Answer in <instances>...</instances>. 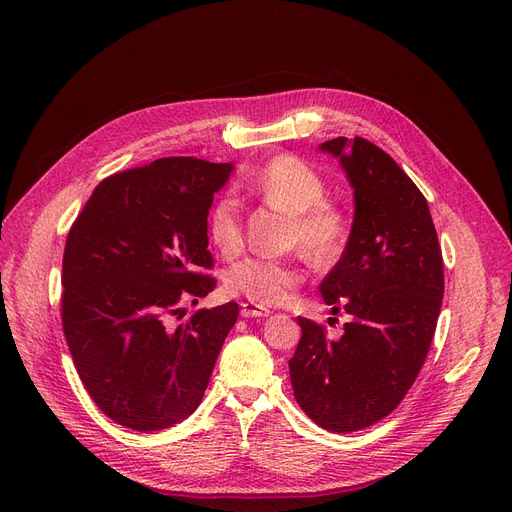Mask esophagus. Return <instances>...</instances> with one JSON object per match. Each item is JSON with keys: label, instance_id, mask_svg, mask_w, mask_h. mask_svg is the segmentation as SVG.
Segmentation results:
<instances>
[{"label": "esophagus", "instance_id": "1", "mask_svg": "<svg viewBox=\"0 0 512 512\" xmlns=\"http://www.w3.org/2000/svg\"><path fill=\"white\" fill-rule=\"evenodd\" d=\"M241 315H243L245 319L267 317V315H269V309H265V306H259V304H253V302H243V304H241Z\"/></svg>", "mask_w": 512, "mask_h": 512}]
</instances>
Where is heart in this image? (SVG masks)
Here are the masks:
<instances>
[{"label": "heart", "instance_id": "b5f03b06", "mask_svg": "<svg viewBox=\"0 0 512 512\" xmlns=\"http://www.w3.org/2000/svg\"><path fill=\"white\" fill-rule=\"evenodd\" d=\"M245 189L292 214L290 241L300 245L313 261L329 263L342 255L348 241V220L325 201L327 185L313 166L294 156H278L249 175ZM208 232L224 257L243 249L241 206L232 195L214 203ZM302 278V267L294 259L249 257L228 271L226 290L259 306H276L290 298Z\"/></svg>", "mask_w": 512, "mask_h": 512}]
</instances>
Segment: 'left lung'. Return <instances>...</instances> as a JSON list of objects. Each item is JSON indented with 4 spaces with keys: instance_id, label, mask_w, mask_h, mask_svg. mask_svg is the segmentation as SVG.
<instances>
[{
    "instance_id": "8db88e82",
    "label": "left lung",
    "mask_w": 512,
    "mask_h": 512,
    "mask_svg": "<svg viewBox=\"0 0 512 512\" xmlns=\"http://www.w3.org/2000/svg\"><path fill=\"white\" fill-rule=\"evenodd\" d=\"M354 189V222L342 259L319 290L352 317L344 335L298 317L290 358L298 405L331 432H354L389 416L414 385L445 294L442 253L426 197L397 162L364 138L319 146Z\"/></svg>"
}]
</instances>
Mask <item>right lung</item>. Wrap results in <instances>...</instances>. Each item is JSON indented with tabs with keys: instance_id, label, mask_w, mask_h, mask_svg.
<instances>
[{
	"instance_id": "obj_1",
	"label": "right lung",
	"mask_w": 512,
	"mask_h": 512,
	"mask_svg": "<svg viewBox=\"0 0 512 512\" xmlns=\"http://www.w3.org/2000/svg\"><path fill=\"white\" fill-rule=\"evenodd\" d=\"M232 168L175 156L123 170L96 185L67 234L63 333L88 395L125 428L191 416L236 323V302L170 323L216 288L203 274L208 214Z\"/></svg>"
}]
</instances>
